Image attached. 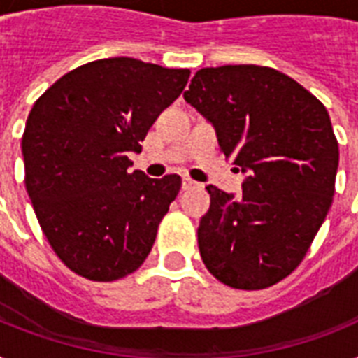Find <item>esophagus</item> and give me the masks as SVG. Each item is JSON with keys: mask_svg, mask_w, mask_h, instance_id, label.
<instances>
[{"mask_svg": "<svg viewBox=\"0 0 358 358\" xmlns=\"http://www.w3.org/2000/svg\"><path fill=\"white\" fill-rule=\"evenodd\" d=\"M196 182L195 180H191V178H187V176H184V178H182V189L184 191H187V189H193V187H196Z\"/></svg>", "mask_w": 358, "mask_h": 358, "instance_id": "1", "label": "esophagus"}]
</instances>
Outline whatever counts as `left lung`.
Returning <instances> with one entry per match:
<instances>
[{
    "mask_svg": "<svg viewBox=\"0 0 358 358\" xmlns=\"http://www.w3.org/2000/svg\"><path fill=\"white\" fill-rule=\"evenodd\" d=\"M184 98L245 174L238 199L206 185L202 262L232 288L273 286L305 258L333 202L338 143L327 109L297 81L256 64L199 70Z\"/></svg>",
    "mask_w": 358,
    "mask_h": 358,
    "instance_id": "left-lung-1",
    "label": "left lung"
}]
</instances>
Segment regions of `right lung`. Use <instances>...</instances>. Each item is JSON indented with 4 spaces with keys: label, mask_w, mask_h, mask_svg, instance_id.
<instances>
[{
    "label": "right lung",
    "mask_w": 358,
    "mask_h": 358,
    "mask_svg": "<svg viewBox=\"0 0 358 358\" xmlns=\"http://www.w3.org/2000/svg\"><path fill=\"white\" fill-rule=\"evenodd\" d=\"M187 69L98 59L57 80L22 137L25 189L55 255L98 282L134 273L182 185L178 174L129 173V152L180 96Z\"/></svg>",
    "instance_id": "add662e5"
}]
</instances>
